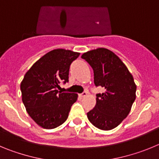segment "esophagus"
<instances>
[{
	"label": "esophagus",
	"instance_id": "esophagus-1",
	"mask_svg": "<svg viewBox=\"0 0 159 159\" xmlns=\"http://www.w3.org/2000/svg\"><path fill=\"white\" fill-rule=\"evenodd\" d=\"M87 95H88V92H83V93L80 94V96L81 98H83V97L87 96Z\"/></svg>",
	"mask_w": 159,
	"mask_h": 159
}]
</instances>
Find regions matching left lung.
<instances>
[{"label": "left lung", "instance_id": "obj_1", "mask_svg": "<svg viewBox=\"0 0 159 159\" xmlns=\"http://www.w3.org/2000/svg\"><path fill=\"white\" fill-rule=\"evenodd\" d=\"M81 58L92 67L95 86L106 90L96 95L95 107L87 114L88 119L100 130H112L128 116L135 100L134 78L119 57L104 48L87 52Z\"/></svg>", "mask_w": 159, "mask_h": 159}]
</instances>
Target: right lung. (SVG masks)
<instances>
[{
    "label": "right lung",
    "instance_id": "right-lung-1",
    "mask_svg": "<svg viewBox=\"0 0 159 159\" xmlns=\"http://www.w3.org/2000/svg\"><path fill=\"white\" fill-rule=\"evenodd\" d=\"M79 56L71 50L54 49L39 59L24 76L22 101L29 116L40 127L53 129L67 120L78 95L62 93L58 89L61 83L68 82L70 65Z\"/></svg>",
    "mask_w": 159,
    "mask_h": 159
}]
</instances>
